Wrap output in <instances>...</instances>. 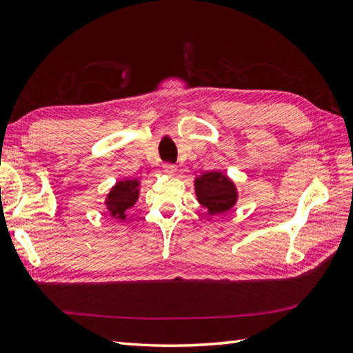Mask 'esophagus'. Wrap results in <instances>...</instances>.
<instances>
[{
  "mask_svg": "<svg viewBox=\"0 0 353 353\" xmlns=\"http://www.w3.org/2000/svg\"><path fill=\"white\" fill-rule=\"evenodd\" d=\"M163 171L165 172H167V174H174V172L177 171V167H176V165H172V163H163Z\"/></svg>",
  "mask_w": 353,
  "mask_h": 353,
  "instance_id": "obj_1",
  "label": "esophagus"
}]
</instances>
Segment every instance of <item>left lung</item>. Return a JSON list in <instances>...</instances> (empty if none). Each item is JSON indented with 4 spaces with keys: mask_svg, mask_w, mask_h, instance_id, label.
I'll return each instance as SVG.
<instances>
[{
    "mask_svg": "<svg viewBox=\"0 0 353 353\" xmlns=\"http://www.w3.org/2000/svg\"><path fill=\"white\" fill-rule=\"evenodd\" d=\"M197 200L209 214H223L236 203L238 194L234 182L220 171L205 172L196 179Z\"/></svg>",
    "mask_w": 353,
    "mask_h": 353,
    "instance_id": "8db88e82",
    "label": "left lung"
}]
</instances>
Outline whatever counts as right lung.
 Segmentation results:
<instances>
[{
    "label": "right lung",
    "mask_w": 353,
    "mask_h": 353,
    "mask_svg": "<svg viewBox=\"0 0 353 353\" xmlns=\"http://www.w3.org/2000/svg\"><path fill=\"white\" fill-rule=\"evenodd\" d=\"M139 196V182L137 179L119 181L110 190L106 199V206L110 215L118 220H125V211L137 203Z\"/></svg>",
    "instance_id": "1"
}]
</instances>
